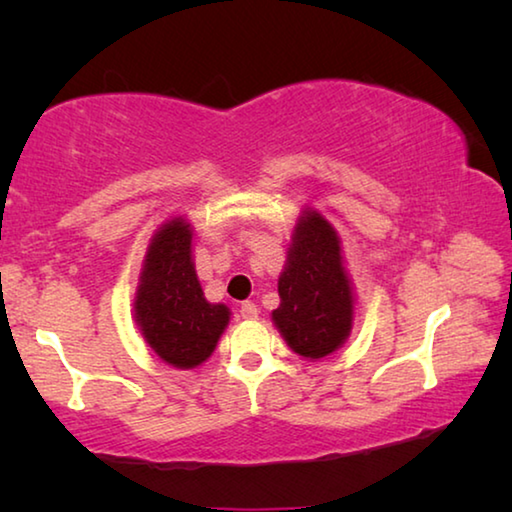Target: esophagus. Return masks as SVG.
<instances>
[{
  "instance_id": "obj_1",
  "label": "esophagus",
  "mask_w": 512,
  "mask_h": 512,
  "mask_svg": "<svg viewBox=\"0 0 512 512\" xmlns=\"http://www.w3.org/2000/svg\"><path fill=\"white\" fill-rule=\"evenodd\" d=\"M239 314H241V318L253 320V318H257V305L255 302H244V305L239 307Z\"/></svg>"
}]
</instances>
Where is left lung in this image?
I'll return each instance as SVG.
<instances>
[{
  "mask_svg": "<svg viewBox=\"0 0 512 512\" xmlns=\"http://www.w3.org/2000/svg\"><path fill=\"white\" fill-rule=\"evenodd\" d=\"M273 323L302 359L318 361L348 341L354 323V287L341 239L323 214L307 207L293 228Z\"/></svg>",
  "mask_w": 512,
  "mask_h": 512,
  "instance_id": "obj_1",
  "label": "left lung"
}]
</instances>
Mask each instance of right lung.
Listing matches in <instances>:
<instances>
[{
	"instance_id": "obj_1",
	"label": "right lung",
	"mask_w": 512,
	"mask_h": 512,
	"mask_svg": "<svg viewBox=\"0 0 512 512\" xmlns=\"http://www.w3.org/2000/svg\"><path fill=\"white\" fill-rule=\"evenodd\" d=\"M192 223L164 221L146 248L135 291V323L144 341L173 368L192 370L210 359L230 309L207 302L192 257Z\"/></svg>"
}]
</instances>
